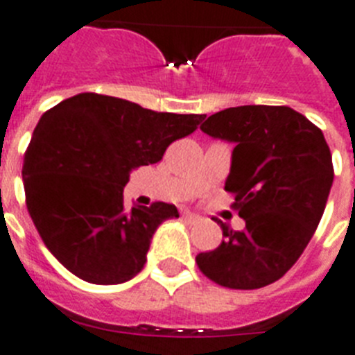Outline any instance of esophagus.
Masks as SVG:
<instances>
[{"instance_id": "1", "label": "esophagus", "mask_w": 355, "mask_h": 355, "mask_svg": "<svg viewBox=\"0 0 355 355\" xmlns=\"http://www.w3.org/2000/svg\"><path fill=\"white\" fill-rule=\"evenodd\" d=\"M183 217L187 220H189V223H198L199 219H201V217H199L198 214H190V211H187V214H183Z\"/></svg>"}]
</instances>
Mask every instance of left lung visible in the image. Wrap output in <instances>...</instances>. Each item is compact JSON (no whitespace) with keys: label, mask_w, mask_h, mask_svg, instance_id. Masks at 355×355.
Instances as JSON below:
<instances>
[{"label":"left lung","mask_w":355,"mask_h":355,"mask_svg":"<svg viewBox=\"0 0 355 355\" xmlns=\"http://www.w3.org/2000/svg\"><path fill=\"white\" fill-rule=\"evenodd\" d=\"M201 131L233 144L226 178L246 228L219 220L224 241L196 257L210 280L259 289L295 266L316 232L334 181L323 132L287 105H239L207 118Z\"/></svg>","instance_id":"obj_1"}]
</instances>
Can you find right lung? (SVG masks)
<instances>
[{"label": "right lung", "instance_id": "right-lung-1", "mask_svg": "<svg viewBox=\"0 0 355 355\" xmlns=\"http://www.w3.org/2000/svg\"><path fill=\"white\" fill-rule=\"evenodd\" d=\"M205 114L156 113L80 93L42 114L23 163L26 208L51 255L75 277L113 286L144 268L154 232L180 217L166 202L123 205L135 168L157 163Z\"/></svg>", "mask_w": 355, "mask_h": 355}]
</instances>
